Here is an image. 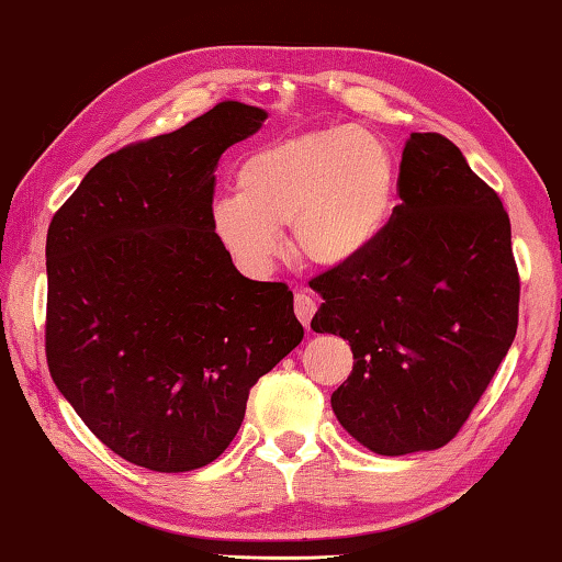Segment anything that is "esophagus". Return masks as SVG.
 Instances as JSON below:
<instances>
[{"label":"esophagus","mask_w":562,"mask_h":562,"mask_svg":"<svg viewBox=\"0 0 562 562\" xmlns=\"http://www.w3.org/2000/svg\"><path fill=\"white\" fill-rule=\"evenodd\" d=\"M293 311H296L299 322L304 324L306 329H308L311 316L316 314V301H314V296H311V293H306V291H299L296 296H293Z\"/></svg>","instance_id":"34e87169"}]
</instances>
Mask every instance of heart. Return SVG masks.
I'll return each instance as SVG.
<instances>
[{"instance_id":"heart-1","label":"heart","mask_w":562,"mask_h":562,"mask_svg":"<svg viewBox=\"0 0 562 562\" xmlns=\"http://www.w3.org/2000/svg\"><path fill=\"white\" fill-rule=\"evenodd\" d=\"M400 176L392 143L369 127L283 137L244 160L238 193L211 205V231L246 273L273 269L283 228L299 256L336 269L369 254L392 226Z\"/></svg>"}]
</instances>
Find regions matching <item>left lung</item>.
<instances>
[{
    "label": "left lung",
    "instance_id": "left-lung-1",
    "mask_svg": "<svg viewBox=\"0 0 562 562\" xmlns=\"http://www.w3.org/2000/svg\"><path fill=\"white\" fill-rule=\"evenodd\" d=\"M400 198L369 254L314 279L324 304L311 322L353 353L336 419L386 457L460 431L513 347L520 304L510 218L454 143L412 133Z\"/></svg>",
    "mask_w": 562,
    "mask_h": 562
}]
</instances>
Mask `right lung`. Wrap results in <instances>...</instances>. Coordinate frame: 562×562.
<instances>
[{"label":"right lung","mask_w":562,"mask_h":562,"mask_svg":"<svg viewBox=\"0 0 562 562\" xmlns=\"http://www.w3.org/2000/svg\"><path fill=\"white\" fill-rule=\"evenodd\" d=\"M266 117L226 100L127 145L49 223L52 382L137 468L211 464L236 437L251 386L304 339L286 283L240 276L211 231L215 166Z\"/></svg>","instance_id":"1"}]
</instances>
